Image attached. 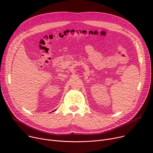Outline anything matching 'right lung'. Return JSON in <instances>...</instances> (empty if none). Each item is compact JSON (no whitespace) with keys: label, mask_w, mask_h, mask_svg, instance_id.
<instances>
[{"label":"right lung","mask_w":153,"mask_h":153,"mask_svg":"<svg viewBox=\"0 0 153 153\" xmlns=\"http://www.w3.org/2000/svg\"><path fill=\"white\" fill-rule=\"evenodd\" d=\"M55 110H54V111H55Z\"/></svg>","instance_id":"obj_1"}]
</instances>
